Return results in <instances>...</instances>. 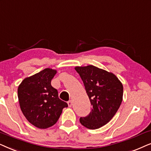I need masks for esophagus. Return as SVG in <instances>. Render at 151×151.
Returning <instances> with one entry per match:
<instances>
[{"label":"esophagus","instance_id":"esophagus-1","mask_svg":"<svg viewBox=\"0 0 151 151\" xmlns=\"http://www.w3.org/2000/svg\"><path fill=\"white\" fill-rule=\"evenodd\" d=\"M68 106H69V107H71V106H72V102L71 100H70V101H68Z\"/></svg>","mask_w":151,"mask_h":151}]
</instances>
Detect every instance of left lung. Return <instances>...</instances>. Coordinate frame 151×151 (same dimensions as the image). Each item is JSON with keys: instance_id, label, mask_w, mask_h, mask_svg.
<instances>
[{"instance_id": "1", "label": "left lung", "mask_w": 151, "mask_h": 151, "mask_svg": "<svg viewBox=\"0 0 151 151\" xmlns=\"http://www.w3.org/2000/svg\"><path fill=\"white\" fill-rule=\"evenodd\" d=\"M83 81L92 108L88 115L79 119L89 129H97L108 123L117 112L123 98V86L111 72L94 65L76 67Z\"/></svg>"}]
</instances>
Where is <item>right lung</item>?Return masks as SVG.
Wrapping results in <instances>:
<instances>
[{
  "instance_id": "1",
  "label": "right lung",
  "mask_w": 151,
  "mask_h": 151,
  "mask_svg": "<svg viewBox=\"0 0 151 151\" xmlns=\"http://www.w3.org/2000/svg\"><path fill=\"white\" fill-rule=\"evenodd\" d=\"M56 73L57 70L45 68L25 78L18 88L22 112L30 124L41 129L55 125L63 108L68 106L51 85Z\"/></svg>"
}]
</instances>
